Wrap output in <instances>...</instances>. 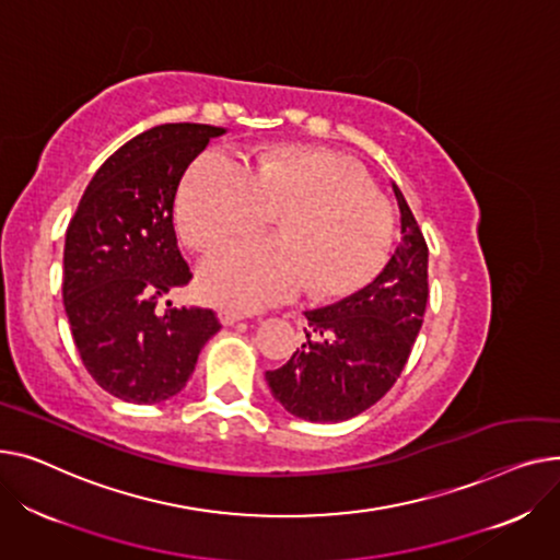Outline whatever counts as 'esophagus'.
I'll return each mask as SVG.
<instances>
[{"instance_id":"obj_1","label":"esophagus","mask_w":560,"mask_h":560,"mask_svg":"<svg viewBox=\"0 0 560 560\" xmlns=\"http://www.w3.org/2000/svg\"><path fill=\"white\" fill-rule=\"evenodd\" d=\"M248 314H244V312H240V310H233V307H223V310H219V318H221V323L223 325H235V323H240V320H244Z\"/></svg>"}]
</instances>
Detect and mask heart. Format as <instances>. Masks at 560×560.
Here are the masks:
<instances>
[{"label": "heart", "instance_id": "b5f03b06", "mask_svg": "<svg viewBox=\"0 0 560 560\" xmlns=\"http://www.w3.org/2000/svg\"><path fill=\"white\" fill-rule=\"evenodd\" d=\"M176 212L185 242L199 253L278 214V237L230 246L201 271L203 295L240 307L280 303L303 284L316 299H343L377 276L393 240L390 208L366 172L307 147L261 149L248 167L206 151L185 172Z\"/></svg>", "mask_w": 560, "mask_h": 560}]
</instances>
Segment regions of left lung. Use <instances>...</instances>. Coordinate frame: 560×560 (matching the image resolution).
<instances>
[{
	"label": "left lung",
	"mask_w": 560,
	"mask_h": 560,
	"mask_svg": "<svg viewBox=\"0 0 560 560\" xmlns=\"http://www.w3.org/2000/svg\"><path fill=\"white\" fill-rule=\"evenodd\" d=\"M393 191L402 242L384 271L348 299L305 312L307 341L267 371L273 398L303 420L339 422L373 407L400 377L420 332L430 250L398 185Z\"/></svg>",
	"instance_id": "1"
}]
</instances>
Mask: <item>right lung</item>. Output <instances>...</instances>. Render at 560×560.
I'll use <instances>...</instances> for the list:
<instances>
[{
  "label": "right lung",
  "mask_w": 560,
  "mask_h": 560,
  "mask_svg": "<svg viewBox=\"0 0 560 560\" xmlns=\"http://www.w3.org/2000/svg\"><path fill=\"white\" fill-rule=\"evenodd\" d=\"M221 133L208 124H162L126 142L94 174L68 225L65 312L83 366L119 400L176 396L221 330L212 310L160 305L191 280L174 230L178 183Z\"/></svg>",
  "instance_id": "right-lung-1"
}]
</instances>
